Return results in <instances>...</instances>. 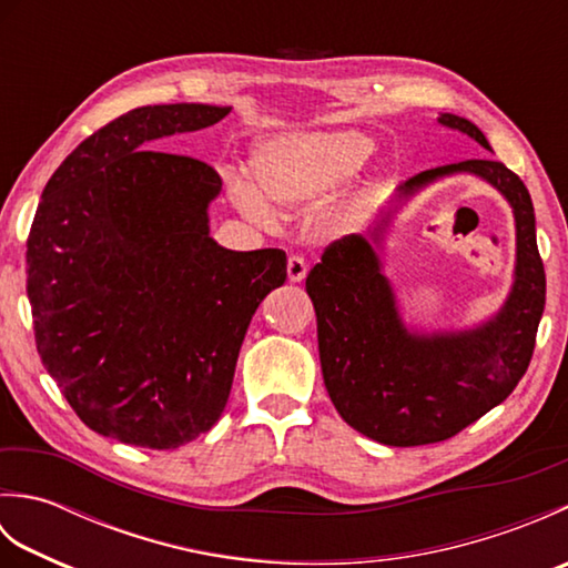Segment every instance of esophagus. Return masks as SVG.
Returning <instances> with one entry per match:
<instances>
[{
  "label": "esophagus",
  "instance_id": "1",
  "mask_svg": "<svg viewBox=\"0 0 568 568\" xmlns=\"http://www.w3.org/2000/svg\"><path fill=\"white\" fill-rule=\"evenodd\" d=\"M305 275H307V261L303 256L287 258V277H291V283H303Z\"/></svg>",
  "mask_w": 568,
  "mask_h": 568
}]
</instances>
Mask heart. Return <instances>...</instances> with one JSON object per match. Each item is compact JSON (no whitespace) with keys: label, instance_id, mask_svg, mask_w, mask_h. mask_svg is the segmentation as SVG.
Wrapping results in <instances>:
<instances>
[{"label":"heart","instance_id":"heart-1","mask_svg":"<svg viewBox=\"0 0 568 568\" xmlns=\"http://www.w3.org/2000/svg\"><path fill=\"white\" fill-rule=\"evenodd\" d=\"M371 153V139L358 131H315L261 143L253 155V173L266 197L285 210H297L327 195L346 178H352ZM261 189V190H262ZM232 200L248 220L273 222L271 204L256 185L234 178Z\"/></svg>","mask_w":568,"mask_h":568}]
</instances>
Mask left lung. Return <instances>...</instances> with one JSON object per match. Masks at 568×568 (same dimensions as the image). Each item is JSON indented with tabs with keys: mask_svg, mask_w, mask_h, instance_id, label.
I'll return each mask as SVG.
<instances>
[{
	"mask_svg": "<svg viewBox=\"0 0 568 568\" xmlns=\"http://www.w3.org/2000/svg\"><path fill=\"white\" fill-rule=\"evenodd\" d=\"M439 122L490 151L484 131L468 119L442 114ZM462 171L496 185L515 210L517 277L496 320L464 334H409L376 253L354 234L332 241L305 281L317 315L322 376L336 413L364 437L388 446L454 437L500 405L532 361L547 275L532 197L523 180L500 161L468 159L413 175L397 190V200Z\"/></svg>",
	"mask_w": 568,
	"mask_h": 568,
	"instance_id": "left-lung-1",
	"label": "left lung"
}]
</instances>
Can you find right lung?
I'll return each mask as SVG.
<instances>
[{
    "instance_id": "right-lung-1",
    "label": "right lung",
    "mask_w": 568,
    "mask_h": 568,
    "mask_svg": "<svg viewBox=\"0 0 568 568\" xmlns=\"http://www.w3.org/2000/svg\"><path fill=\"white\" fill-rule=\"evenodd\" d=\"M229 112L139 106L84 139L43 187L27 239L36 348L104 437L161 452L212 429L253 312L287 277L285 251H229L210 236L222 190L210 163L149 149Z\"/></svg>"
}]
</instances>
